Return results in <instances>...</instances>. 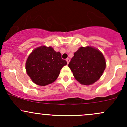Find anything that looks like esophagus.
<instances>
[{
  "label": "esophagus",
  "mask_w": 127,
  "mask_h": 127,
  "mask_svg": "<svg viewBox=\"0 0 127 127\" xmlns=\"http://www.w3.org/2000/svg\"><path fill=\"white\" fill-rule=\"evenodd\" d=\"M66 61H67V64H69V61H70V59L69 58H67V59H66Z\"/></svg>",
  "instance_id": "esophagus-1"
}]
</instances>
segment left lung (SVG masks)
Instances as JSON below:
<instances>
[{"label":"left lung","instance_id":"1","mask_svg":"<svg viewBox=\"0 0 127 127\" xmlns=\"http://www.w3.org/2000/svg\"><path fill=\"white\" fill-rule=\"evenodd\" d=\"M75 79L82 85H92L103 75L106 64L103 53L94 47H81L68 65Z\"/></svg>","mask_w":127,"mask_h":127}]
</instances>
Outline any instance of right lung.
<instances>
[{"mask_svg":"<svg viewBox=\"0 0 127 127\" xmlns=\"http://www.w3.org/2000/svg\"><path fill=\"white\" fill-rule=\"evenodd\" d=\"M66 64L67 61L61 58L60 52L51 47L41 46L28 56L26 71L33 82L45 86L55 81L60 70Z\"/></svg>","mask_w":127,"mask_h":127,"instance_id":"add662e5","label":"right lung"}]
</instances>
